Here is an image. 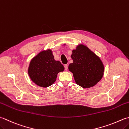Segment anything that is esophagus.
Returning <instances> with one entry per match:
<instances>
[{
	"label": "esophagus",
	"mask_w": 129,
	"mask_h": 129,
	"mask_svg": "<svg viewBox=\"0 0 129 129\" xmlns=\"http://www.w3.org/2000/svg\"><path fill=\"white\" fill-rule=\"evenodd\" d=\"M64 68H65V70H68V65H67V64H65V65H64Z\"/></svg>",
	"instance_id": "esophagus-1"
}]
</instances>
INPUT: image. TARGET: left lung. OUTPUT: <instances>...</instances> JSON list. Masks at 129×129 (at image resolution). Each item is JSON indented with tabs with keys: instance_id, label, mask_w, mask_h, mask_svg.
I'll return each mask as SVG.
<instances>
[{
	"instance_id": "obj_1",
	"label": "left lung",
	"mask_w": 129,
	"mask_h": 129,
	"mask_svg": "<svg viewBox=\"0 0 129 129\" xmlns=\"http://www.w3.org/2000/svg\"><path fill=\"white\" fill-rule=\"evenodd\" d=\"M71 57L73 62L69 65L68 69L73 74L76 84L83 88H89L101 80L104 65L100 57L87 46L78 45L76 49L73 50Z\"/></svg>"
}]
</instances>
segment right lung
I'll list each match as a JSON object with an SVG mask.
<instances>
[{
    "label": "right lung",
    "mask_w": 129,
    "mask_h": 129,
    "mask_svg": "<svg viewBox=\"0 0 129 129\" xmlns=\"http://www.w3.org/2000/svg\"><path fill=\"white\" fill-rule=\"evenodd\" d=\"M64 67L54 59L51 49L39 52L31 59L28 68V74L38 86L47 88L56 81L57 74L63 72Z\"/></svg>",
    "instance_id": "right-lung-1"
}]
</instances>
